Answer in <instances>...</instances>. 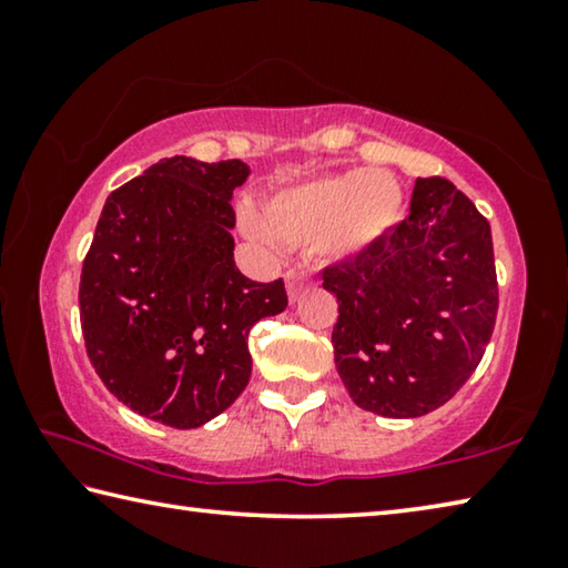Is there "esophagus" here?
I'll use <instances>...</instances> for the list:
<instances>
[{
  "label": "esophagus",
  "instance_id": "obj_1",
  "mask_svg": "<svg viewBox=\"0 0 568 568\" xmlns=\"http://www.w3.org/2000/svg\"><path fill=\"white\" fill-rule=\"evenodd\" d=\"M285 287H287V297H291V303H295L297 297L303 295L305 275L303 273H295V271H287L285 273Z\"/></svg>",
  "mask_w": 568,
  "mask_h": 568
}]
</instances>
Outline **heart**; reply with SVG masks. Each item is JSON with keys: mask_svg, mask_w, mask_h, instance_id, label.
Listing matches in <instances>:
<instances>
[{"mask_svg": "<svg viewBox=\"0 0 568 568\" xmlns=\"http://www.w3.org/2000/svg\"><path fill=\"white\" fill-rule=\"evenodd\" d=\"M403 215V190L390 172L343 170L281 187L261 203V217L243 213V230L261 243L303 247L323 263L371 253Z\"/></svg>", "mask_w": 568, "mask_h": 568, "instance_id": "b5f03b06", "label": "heart"}]
</instances>
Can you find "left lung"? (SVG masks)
Here are the masks:
<instances>
[{
    "label": "left lung",
    "instance_id": "left-lung-1",
    "mask_svg": "<svg viewBox=\"0 0 568 568\" xmlns=\"http://www.w3.org/2000/svg\"><path fill=\"white\" fill-rule=\"evenodd\" d=\"M338 297L335 368L355 406L418 418L470 378L491 341V227L444 178H418L410 213L355 261L323 273Z\"/></svg>",
    "mask_w": 568,
    "mask_h": 568
}]
</instances>
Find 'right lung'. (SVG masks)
I'll use <instances>...</instances> for the list:
<instances>
[{
    "mask_svg": "<svg viewBox=\"0 0 568 568\" xmlns=\"http://www.w3.org/2000/svg\"><path fill=\"white\" fill-rule=\"evenodd\" d=\"M240 160L165 158L108 197L82 265L88 355L114 398L170 428H197L245 390L247 333L287 307L283 281L237 271L230 200Z\"/></svg>",
    "mask_w": 568,
    "mask_h": 568,
    "instance_id": "obj_1",
    "label": "right lung"
}]
</instances>
